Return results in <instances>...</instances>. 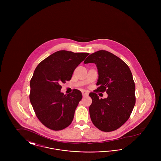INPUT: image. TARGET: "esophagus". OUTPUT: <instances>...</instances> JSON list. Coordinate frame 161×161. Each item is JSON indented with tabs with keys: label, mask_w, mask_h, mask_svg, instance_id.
I'll list each match as a JSON object with an SVG mask.
<instances>
[{
	"label": "esophagus",
	"mask_w": 161,
	"mask_h": 161,
	"mask_svg": "<svg viewBox=\"0 0 161 161\" xmlns=\"http://www.w3.org/2000/svg\"><path fill=\"white\" fill-rule=\"evenodd\" d=\"M82 95L83 97H86V96H87L89 95V92L86 91H82Z\"/></svg>",
	"instance_id": "esophagus-1"
}]
</instances>
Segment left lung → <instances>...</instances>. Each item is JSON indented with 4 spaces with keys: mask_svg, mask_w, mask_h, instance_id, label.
Instances as JSON below:
<instances>
[{
    "mask_svg": "<svg viewBox=\"0 0 161 161\" xmlns=\"http://www.w3.org/2000/svg\"><path fill=\"white\" fill-rule=\"evenodd\" d=\"M95 63L98 72L96 92H106L107 99H99L90 93L92 103L89 114L93 125L103 131H112L125 123L136 103L135 84L128 65L107 51L91 54L84 63Z\"/></svg>",
    "mask_w": 161,
    "mask_h": 161,
    "instance_id": "left-lung-1",
    "label": "left lung"
}]
</instances>
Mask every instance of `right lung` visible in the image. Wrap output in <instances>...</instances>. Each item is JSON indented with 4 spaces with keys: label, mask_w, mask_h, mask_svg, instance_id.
Instances as JSON below:
<instances>
[{
    "label": "right lung",
    "mask_w": 161,
    "mask_h": 161,
    "mask_svg": "<svg viewBox=\"0 0 161 161\" xmlns=\"http://www.w3.org/2000/svg\"><path fill=\"white\" fill-rule=\"evenodd\" d=\"M89 54L58 51L35 69L30 81V100L39 121L48 129L63 130L72 122L82 94L74 89L64 95L61 84L70 80L74 70Z\"/></svg>",
    "instance_id": "1"
}]
</instances>
